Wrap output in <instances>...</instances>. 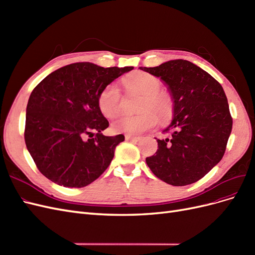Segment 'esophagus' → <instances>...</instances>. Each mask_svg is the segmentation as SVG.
<instances>
[{"mask_svg":"<svg viewBox=\"0 0 255 255\" xmlns=\"http://www.w3.org/2000/svg\"><path fill=\"white\" fill-rule=\"evenodd\" d=\"M126 140L128 141H133L136 142L138 140H140V137H137V136H132V135H126Z\"/></svg>","mask_w":255,"mask_h":255,"instance_id":"esophagus-1","label":"esophagus"}]
</instances>
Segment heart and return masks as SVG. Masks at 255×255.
Wrapping results in <instances>:
<instances>
[{
    "instance_id": "1",
    "label": "heart",
    "mask_w": 255,
    "mask_h": 255,
    "mask_svg": "<svg viewBox=\"0 0 255 255\" xmlns=\"http://www.w3.org/2000/svg\"><path fill=\"white\" fill-rule=\"evenodd\" d=\"M123 85L128 91L142 96L139 103L140 114L123 116L113 123L117 133L140 134L155 127L159 116L163 122L171 118L173 106L170 97L159 91L160 81L149 73L137 72L123 80ZM98 105L106 118H115L121 111V95L117 86L111 84L102 89L98 97Z\"/></svg>"
}]
</instances>
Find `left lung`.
Returning <instances> with one entry per match:
<instances>
[{"label": "left lung", "mask_w": 255, "mask_h": 255, "mask_svg": "<svg viewBox=\"0 0 255 255\" xmlns=\"http://www.w3.org/2000/svg\"><path fill=\"white\" fill-rule=\"evenodd\" d=\"M159 78L173 102V119L157 139L158 149L146 165L158 179L173 186L199 181L221 160L232 130L228 99L211 74L184 59L157 67H140Z\"/></svg>", "instance_id": "left-lung-1"}]
</instances>
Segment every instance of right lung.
Here are the masks:
<instances>
[{"instance_id":"right-lung-1","label":"right lung","mask_w":255,"mask_h":255,"mask_svg":"<svg viewBox=\"0 0 255 255\" xmlns=\"http://www.w3.org/2000/svg\"><path fill=\"white\" fill-rule=\"evenodd\" d=\"M133 69L75 63L57 69L34 88L26 106L24 139L45 177L60 186L81 188L106 170L125 136L102 134L109 121L98 97Z\"/></svg>"}]
</instances>
